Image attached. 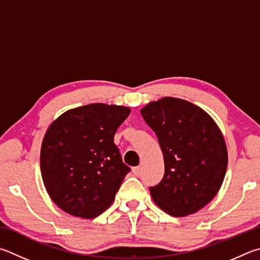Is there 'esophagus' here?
<instances>
[{"instance_id":"esophagus-1","label":"esophagus","mask_w":260,"mask_h":260,"mask_svg":"<svg viewBox=\"0 0 260 260\" xmlns=\"http://www.w3.org/2000/svg\"><path fill=\"white\" fill-rule=\"evenodd\" d=\"M139 172H140V167H134L133 168V174L135 176H138Z\"/></svg>"}]
</instances>
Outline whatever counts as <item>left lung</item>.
<instances>
[{
	"label": "left lung",
	"instance_id": "obj_1",
	"mask_svg": "<svg viewBox=\"0 0 260 260\" xmlns=\"http://www.w3.org/2000/svg\"><path fill=\"white\" fill-rule=\"evenodd\" d=\"M145 122L157 136L165 176L151 195L168 215L185 217L218 193L227 169V148L216 122L187 100L165 97L146 105Z\"/></svg>",
	"mask_w": 260,
	"mask_h": 260
}]
</instances>
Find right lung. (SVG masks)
I'll list each match as a JSON object with an SVG mask.
<instances>
[{"label":"right lung","instance_id":"right-lung-1","mask_svg":"<svg viewBox=\"0 0 260 260\" xmlns=\"http://www.w3.org/2000/svg\"><path fill=\"white\" fill-rule=\"evenodd\" d=\"M130 108L90 104L54 120L41 147V174L52 201L72 216L94 218L111 206L130 168L114 144Z\"/></svg>","mask_w":260,"mask_h":260}]
</instances>
